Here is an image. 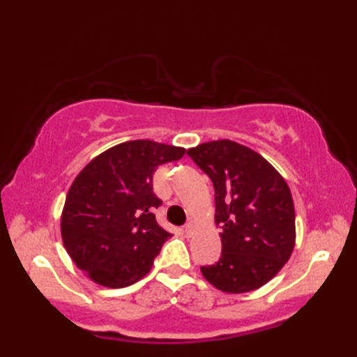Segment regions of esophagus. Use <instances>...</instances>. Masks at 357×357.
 Instances as JSON below:
<instances>
[{
    "label": "esophagus",
    "mask_w": 357,
    "mask_h": 357,
    "mask_svg": "<svg viewBox=\"0 0 357 357\" xmlns=\"http://www.w3.org/2000/svg\"><path fill=\"white\" fill-rule=\"evenodd\" d=\"M192 229H193L192 223H185V225H184V233L187 234V236H189V234H192Z\"/></svg>",
    "instance_id": "1"
}]
</instances>
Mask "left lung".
<instances>
[{"mask_svg":"<svg viewBox=\"0 0 357 357\" xmlns=\"http://www.w3.org/2000/svg\"><path fill=\"white\" fill-rule=\"evenodd\" d=\"M187 155L213 181L219 261L202 266L211 285L247 293L268 283L294 249V204L279 172L264 157L231 140L198 144Z\"/></svg>","mask_w":357,"mask_h":357,"instance_id":"obj_1","label":"left lung"}]
</instances>
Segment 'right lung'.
I'll return each instance as SVG.
<instances>
[{"mask_svg": "<svg viewBox=\"0 0 357 357\" xmlns=\"http://www.w3.org/2000/svg\"><path fill=\"white\" fill-rule=\"evenodd\" d=\"M184 148L134 140L107 149L83 168L66 197L61 234L74 263L108 288L140 280L172 234L153 211L157 167L179 160Z\"/></svg>", "mask_w": 357, "mask_h": 357, "instance_id": "obj_1", "label": "right lung"}]
</instances>
